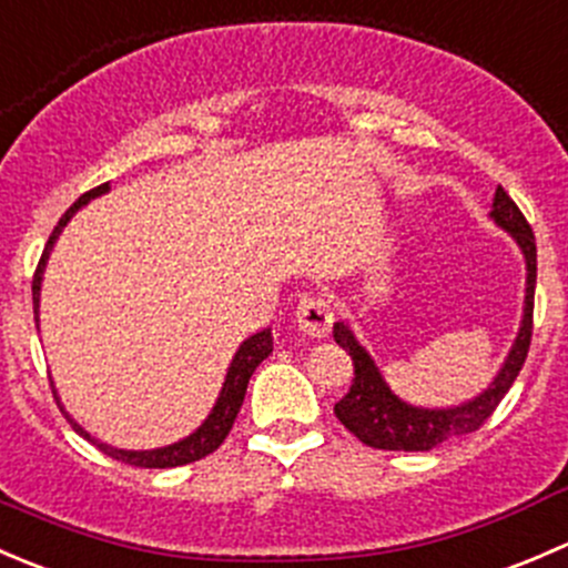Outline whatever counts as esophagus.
I'll use <instances>...</instances> for the list:
<instances>
[{
    "label": "esophagus",
    "instance_id": "1",
    "mask_svg": "<svg viewBox=\"0 0 568 568\" xmlns=\"http://www.w3.org/2000/svg\"><path fill=\"white\" fill-rule=\"evenodd\" d=\"M294 316H296V326H300L305 335L324 337L326 332H329L335 313H332L329 300H324V296L318 294H307L300 300Z\"/></svg>",
    "mask_w": 568,
    "mask_h": 568
}]
</instances>
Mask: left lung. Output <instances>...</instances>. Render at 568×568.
I'll return each mask as SVG.
<instances>
[{
	"mask_svg": "<svg viewBox=\"0 0 568 568\" xmlns=\"http://www.w3.org/2000/svg\"><path fill=\"white\" fill-rule=\"evenodd\" d=\"M491 220L503 231L511 233L514 242L519 244L528 266V280H525V311L523 324H519L517 341L503 363L500 374L495 376L484 393L475 395L473 400H464L459 406L448 409H426V406H412L400 400L387 382L382 379L379 368L374 365L371 354L357 343L354 332L343 321L332 326V337L343 352H348L354 363V379L348 393L335 404V415L359 443L379 450H432L445 439L462 437V434L478 432L503 395L511 390L514 379L523 371L525 357L530 348L532 335V291H536V236H532L528 220L517 209L506 189L497 186L495 203H491Z\"/></svg>",
	"mask_w": 568,
	"mask_h": 568,
	"instance_id": "1",
	"label": "left lung"
}]
</instances>
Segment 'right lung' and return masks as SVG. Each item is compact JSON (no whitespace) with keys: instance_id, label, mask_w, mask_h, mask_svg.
Returning <instances> with one entry per match:
<instances>
[{"instance_id":"add662e5","label":"right lung","mask_w":568,"mask_h":568,"mask_svg":"<svg viewBox=\"0 0 568 568\" xmlns=\"http://www.w3.org/2000/svg\"><path fill=\"white\" fill-rule=\"evenodd\" d=\"M109 192V183H101V186L90 189V192H84L82 197L77 200V203L71 205V209L62 214V220L57 222V227L51 231L49 236V244H45L43 255H40L38 261V268H36V277H32V305H36V321H38V302H40V283H43V272H45V261H49L51 255V247H54V242L60 239L62 227L71 222V216L77 214L82 205H88L93 197H101V194ZM272 354V329H263V332H255V335L247 337V341L239 346L236 357H233L231 368H227V376H225V385H222L220 390V398H216L214 409H211V415L205 417L203 426L197 428V432H192L189 437L178 439L173 445H164V448H153V450H120V448H112V445L106 443H99L95 437H90L88 432H84L82 426H79L77 420H73L71 415H68L65 409H62L60 398H57V390H54V398L57 404H60L62 415L68 417V423L73 426V432L82 434L84 439H90V443L95 445V448L101 450V454L112 456V459L118 462H125L131 464V467H148V469H164V467H181V464H192V462H200L205 459L209 454H214L216 448H220L222 443H225V437L231 434L233 428V420H236L239 409H242L244 404V393H247V385H250V376L255 374L257 365L263 363V359Z\"/></svg>"}]
</instances>
